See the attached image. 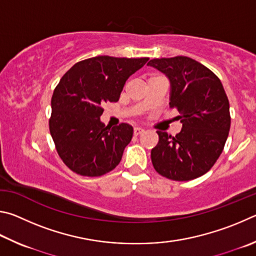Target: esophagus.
<instances>
[{
    "label": "esophagus",
    "instance_id": "esophagus-1",
    "mask_svg": "<svg viewBox=\"0 0 256 256\" xmlns=\"http://www.w3.org/2000/svg\"><path fill=\"white\" fill-rule=\"evenodd\" d=\"M145 130L142 128H140V127H135L134 128V134H135L136 136H138V135H140V134H142L144 132Z\"/></svg>",
    "mask_w": 256,
    "mask_h": 256
}]
</instances>
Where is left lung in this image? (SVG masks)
Instances as JSON below:
<instances>
[{"label":"left lung","instance_id":"left-lung-1","mask_svg":"<svg viewBox=\"0 0 256 256\" xmlns=\"http://www.w3.org/2000/svg\"><path fill=\"white\" fill-rule=\"evenodd\" d=\"M171 83L170 106L182 122L174 137L158 130L150 152L156 172L174 181H189L207 173L222 153L230 128V101L220 80L199 62L186 56L148 62Z\"/></svg>","mask_w":256,"mask_h":256}]
</instances>
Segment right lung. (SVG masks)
I'll use <instances>...</instances> for the list:
<instances>
[{"label": "right lung", "instance_id": "right-lung-1", "mask_svg": "<svg viewBox=\"0 0 256 256\" xmlns=\"http://www.w3.org/2000/svg\"><path fill=\"white\" fill-rule=\"evenodd\" d=\"M148 60L96 56L76 62L60 78L52 98L49 130L72 171L101 176L120 163L134 129L128 124L106 127L102 106L118 101L126 80Z\"/></svg>", "mask_w": 256, "mask_h": 256}]
</instances>
